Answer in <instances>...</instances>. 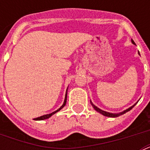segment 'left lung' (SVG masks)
<instances>
[{
    "label": "left lung",
    "instance_id": "left-lung-1",
    "mask_svg": "<svg viewBox=\"0 0 150 150\" xmlns=\"http://www.w3.org/2000/svg\"><path fill=\"white\" fill-rule=\"evenodd\" d=\"M132 42L133 44H135V42H134V41H133L132 40ZM135 104H136V103H135ZM135 105H133V106H132V107H129L128 109L125 110H124L123 112H121V113H120V114H111V113H108V112L103 111V110H100V108H98V107H96L95 105L93 104V103H92V105H93V108H94V109H95V110H96V111L99 112V113H100V114H102L103 115H104V116L110 117H119V116H120V115H122V114H125L126 112L129 111L130 110L132 109L133 107H135Z\"/></svg>",
    "mask_w": 150,
    "mask_h": 150
}]
</instances>
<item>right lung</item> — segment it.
Here are the masks:
<instances>
[{
    "mask_svg": "<svg viewBox=\"0 0 150 150\" xmlns=\"http://www.w3.org/2000/svg\"><path fill=\"white\" fill-rule=\"evenodd\" d=\"M66 102H67V92H66L65 99H64V101L63 105H62V106H61V107H60V108H59L58 110H57L56 111L53 112V113H51V114H46V115H43V116L39 117H36V118H35V119H34V120H36V121H42V120H45V119L49 118V117H51L52 115H53V114H55V113H57V111H59L60 110L62 109V108H63V107H64V106H65Z\"/></svg>",
    "mask_w": 150,
    "mask_h": 150,
    "instance_id": "1",
    "label": "right lung"
}]
</instances>
